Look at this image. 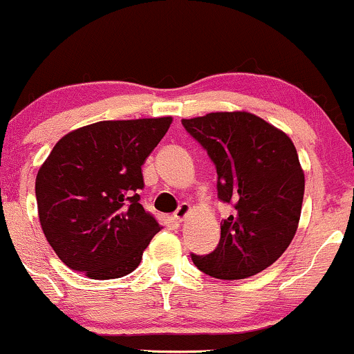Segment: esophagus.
Returning <instances> with one entry per match:
<instances>
[{"label": "esophagus", "instance_id": "34e87169", "mask_svg": "<svg viewBox=\"0 0 354 354\" xmlns=\"http://www.w3.org/2000/svg\"><path fill=\"white\" fill-rule=\"evenodd\" d=\"M189 212H191L189 204H181V206L176 209V212H174V221H176V223H183Z\"/></svg>", "mask_w": 354, "mask_h": 354}]
</instances>
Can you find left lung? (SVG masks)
<instances>
[{
  "label": "left lung",
  "instance_id": "obj_1",
  "mask_svg": "<svg viewBox=\"0 0 354 354\" xmlns=\"http://www.w3.org/2000/svg\"><path fill=\"white\" fill-rule=\"evenodd\" d=\"M218 173V198L232 206L221 239L206 255L191 254L204 274L252 277L285 252L297 232L305 176L292 140L247 112H216L181 120Z\"/></svg>",
  "mask_w": 354,
  "mask_h": 354
}]
</instances>
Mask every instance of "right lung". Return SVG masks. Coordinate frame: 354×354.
I'll list each match as a JSON object with an SVG mask.
<instances>
[{
	"mask_svg": "<svg viewBox=\"0 0 354 354\" xmlns=\"http://www.w3.org/2000/svg\"><path fill=\"white\" fill-rule=\"evenodd\" d=\"M171 117L97 122L62 136L41 166V227L67 267L95 280L133 272L160 231L140 204L142 165Z\"/></svg>",
	"mask_w": 354,
	"mask_h": 354,
	"instance_id": "obj_1",
	"label": "right lung"
}]
</instances>
